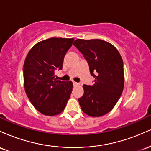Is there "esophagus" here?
Segmentation results:
<instances>
[{"label":"esophagus","instance_id":"34e87169","mask_svg":"<svg viewBox=\"0 0 151 151\" xmlns=\"http://www.w3.org/2000/svg\"><path fill=\"white\" fill-rule=\"evenodd\" d=\"M73 84H74V86H78V85H79V83H77V82H76V81H73Z\"/></svg>","mask_w":151,"mask_h":151}]
</instances>
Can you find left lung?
I'll return each instance as SVG.
<instances>
[{
	"mask_svg": "<svg viewBox=\"0 0 151 151\" xmlns=\"http://www.w3.org/2000/svg\"><path fill=\"white\" fill-rule=\"evenodd\" d=\"M73 45L87 60L92 86L83 85L84 93L79 99L81 110L91 117L108 114L119 101L124 86V64L113 45L99 39H77Z\"/></svg>",
	"mask_w": 151,
	"mask_h": 151,
	"instance_id": "left-lung-1",
	"label": "left lung"
}]
</instances>
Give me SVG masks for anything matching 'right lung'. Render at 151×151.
<instances>
[{
	"label": "right lung",
	"instance_id": "add662e5",
	"mask_svg": "<svg viewBox=\"0 0 151 151\" xmlns=\"http://www.w3.org/2000/svg\"><path fill=\"white\" fill-rule=\"evenodd\" d=\"M74 38L52 37L31 48L23 66L24 88L39 112L55 116L65 109L73 87L72 81L58 80L55 70H62L65 54Z\"/></svg>",
	"mask_w": 151,
	"mask_h": 151
}]
</instances>
